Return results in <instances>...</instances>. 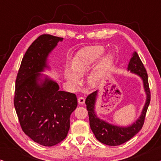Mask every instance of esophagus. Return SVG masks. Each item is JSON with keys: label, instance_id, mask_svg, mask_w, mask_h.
I'll return each mask as SVG.
<instances>
[{"label": "esophagus", "instance_id": "1", "mask_svg": "<svg viewBox=\"0 0 161 161\" xmlns=\"http://www.w3.org/2000/svg\"><path fill=\"white\" fill-rule=\"evenodd\" d=\"M78 103H79V104L83 105V103H85V98L83 97H79L78 98Z\"/></svg>", "mask_w": 161, "mask_h": 161}]
</instances>
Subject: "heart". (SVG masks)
Listing matches in <instances>:
<instances>
[{
	"instance_id": "b5f03b06",
	"label": "heart",
	"mask_w": 161,
	"mask_h": 161,
	"mask_svg": "<svg viewBox=\"0 0 161 161\" xmlns=\"http://www.w3.org/2000/svg\"><path fill=\"white\" fill-rule=\"evenodd\" d=\"M104 48L102 46H94L86 48L77 54L72 63V72L66 71L65 78L72 86H75L79 83V78L84 75L92 64L102 56L104 53ZM113 62V56L111 54H106L101 60L97 69L88 76L87 83L91 86H95L100 82L105 72L110 67Z\"/></svg>"
}]
</instances>
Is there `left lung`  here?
Returning a JSON list of instances; mask_svg holds the SVG:
<instances>
[{
    "label": "left lung",
    "mask_w": 161,
    "mask_h": 161,
    "mask_svg": "<svg viewBox=\"0 0 161 161\" xmlns=\"http://www.w3.org/2000/svg\"><path fill=\"white\" fill-rule=\"evenodd\" d=\"M127 70L136 74L142 79L144 88L147 94V100L140 117L133 124L128 127H119L109 124L97 117L94 111L97 91L92 92L86 97V105L89 116V125L92 132L99 142L109 146H118L127 142L137 134L142 128L145 116L150 103V90L148 83V75L142 60L136 52L132 55L127 67Z\"/></svg>",
    "instance_id": "left-lung-1"
}]
</instances>
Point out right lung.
<instances>
[{"instance_id":"obj_1","label":"right lung","mask_w":161,"mask_h":161,"mask_svg":"<svg viewBox=\"0 0 161 161\" xmlns=\"http://www.w3.org/2000/svg\"><path fill=\"white\" fill-rule=\"evenodd\" d=\"M62 40L50 34L39 36L24 55L15 83L14 105L21 128L45 147L67 137L70 115L78 105L75 94L60 91L58 83L47 77L42 80L39 73L47 67L48 55Z\"/></svg>"}]
</instances>
